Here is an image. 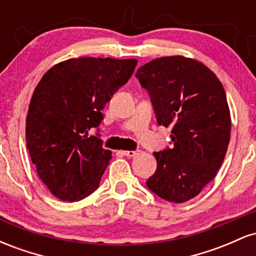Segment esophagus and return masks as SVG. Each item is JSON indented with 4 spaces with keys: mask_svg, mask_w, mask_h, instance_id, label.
Returning a JSON list of instances; mask_svg holds the SVG:
<instances>
[{
    "mask_svg": "<svg viewBox=\"0 0 256 256\" xmlns=\"http://www.w3.org/2000/svg\"><path fill=\"white\" fill-rule=\"evenodd\" d=\"M140 150H124L122 152V154L128 158H134V156H136V155L140 154Z\"/></svg>",
    "mask_w": 256,
    "mask_h": 256,
    "instance_id": "obj_1",
    "label": "esophagus"
}]
</instances>
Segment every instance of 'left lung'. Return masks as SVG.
<instances>
[{
	"label": "left lung",
	"mask_w": 256,
	"mask_h": 256,
	"mask_svg": "<svg viewBox=\"0 0 256 256\" xmlns=\"http://www.w3.org/2000/svg\"><path fill=\"white\" fill-rule=\"evenodd\" d=\"M158 125L171 126L172 149L154 152L156 171L146 186L183 204L216 176L228 152L231 116L222 82L206 64L182 55L158 58L137 70Z\"/></svg>",
	"instance_id": "left-lung-1"
}]
</instances>
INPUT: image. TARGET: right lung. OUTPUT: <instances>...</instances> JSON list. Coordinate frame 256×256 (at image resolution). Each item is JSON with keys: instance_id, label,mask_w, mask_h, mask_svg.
<instances>
[{"instance_id": "right-lung-1", "label": "right lung", "mask_w": 256, "mask_h": 256, "mask_svg": "<svg viewBox=\"0 0 256 256\" xmlns=\"http://www.w3.org/2000/svg\"><path fill=\"white\" fill-rule=\"evenodd\" d=\"M136 64V58H72L48 70L34 88L26 146L38 177L61 201H79L98 188L112 152L89 131Z\"/></svg>"}]
</instances>
